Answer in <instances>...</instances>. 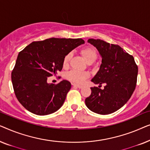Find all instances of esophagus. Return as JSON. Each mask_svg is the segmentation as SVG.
I'll return each instance as SVG.
<instances>
[{"instance_id": "esophagus-1", "label": "esophagus", "mask_w": 150, "mask_h": 150, "mask_svg": "<svg viewBox=\"0 0 150 150\" xmlns=\"http://www.w3.org/2000/svg\"><path fill=\"white\" fill-rule=\"evenodd\" d=\"M73 86H74V87H78V88H79V89H81V88H83V85H79V84L74 83V84H73Z\"/></svg>"}]
</instances>
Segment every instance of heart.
<instances>
[{
	"label": "heart",
	"mask_w": 150,
	"mask_h": 150,
	"mask_svg": "<svg viewBox=\"0 0 150 150\" xmlns=\"http://www.w3.org/2000/svg\"><path fill=\"white\" fill-rule=\"evenodd\" d=\"M81 54L87 63H92L97 59L98 52L93 46H87L82 49ZM71 59V54L67 53L63 59V67L64 68L68 67ZM89 76V74L87 71H79L71 70L67 74L66 78L70 81L76 83H83Z\"/></svg>",
	"instance_id": "1"
}]
</instances>
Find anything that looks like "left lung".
Instances as JSON below:
<instances>
[{
	"label": "left lung",
	"instance_id": "left-lung-1",
	"mask_svg": "<svg viewBox=\"0 0 150 150\" xmlns=\"http://www.w3.org/2000/svg\"><path fill=\"white\" fill-rule=\"evenodd\" d=\"M102 56L99 71L91 80L99 87H91V93L85 99L86 106L96 113L108 115L122 108L128 101L137 85L138 66L132 55L117 44L89 39ZM104 83L105 89L100 86Z\"/></svg>",
	"mask_w": 150,
	"mask_h": 150
}]
</instances>
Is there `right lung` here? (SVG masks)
<instances>
[{
  "mask_svg": "<svg viewBox=\"0 0 150 150\" xmlns=\"http://www.w3.org/2000/svg\"><path fill=\"white\" fill-rule=\"evenodd\" d=\"M84 43L81 38H52L32 42L20 51L11 81L16 98L26 110L46 115L62 106L71 83L63 80L49 84L47 79L61 71L65 55Z\"/></svg>",
  "mask_w": 150,
  "mask_h": 150,
  "instance_id": "right-lung-1",
  "label": "right lung"
}]
</instances>
